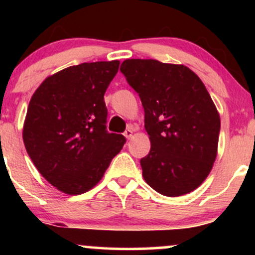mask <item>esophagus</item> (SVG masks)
Wrapping results in <instances>:
<instances>
[{
    "mask_svg": "<svg viewBox=\"0 0 255 255\" xmlns=\"http://www.w3.org/2000/svg\"><path fill=\"white\" fill-rule=\"evenodd\" d=\"M133 133H134V129H133V127H129V128H128L127 130L125 131V136L127 137V139H130V137L133 136Z\"/></svg>",
    "mask_w": 255,
    "mask_h": 255,
    "instance_id": "1",
    "label": "esophagus"
}]
</instances>
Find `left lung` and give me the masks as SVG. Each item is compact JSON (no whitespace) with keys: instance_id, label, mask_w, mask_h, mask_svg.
Segmentation results:
<instances>
[{"instance_id":"left-lung-1","label":"left lung","mask_w":255,"mask_h":255,"mask_svg":"<svg viewBox=\"0 0 255 255\" xmlns=\"http://www.w3.org/2000/svg\"><path fill=\"white\" fill-rule=\"evenodd\" d=\"M139 93L151 150L140 160L148 186L180 197L206 180L217 157L221 118L200 78L183 64L130 58L121 64Z\"/></svg>"}]
</instances>
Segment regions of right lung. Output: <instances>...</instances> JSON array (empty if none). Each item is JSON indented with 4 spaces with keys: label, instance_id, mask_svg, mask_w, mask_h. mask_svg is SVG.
Wrapping results in <instances>:
<instances>
[{
    "label": "right lung",
    "instance_id": "right-lung-1",
    "mask_svg": "<svg viewBox=\"0 0 255 255\" xmlns=\"http://www.w3.org/2000/svg\"><path fill=\"white\" fill-rule=\"evenodd\" d=\"M120 61L81 63L49 75L32 96L22 139L37 170L60 192L79 195L103 177L124 147L108 133L104 93Z\"/></svg>",
    "mask_w": 255,
    "mask_h": 255
}]
</instances>
